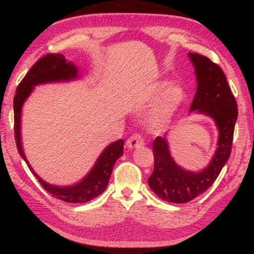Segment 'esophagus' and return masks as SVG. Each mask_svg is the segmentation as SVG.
<instances>
[{
    "mask_svg": "<svg viewBox=\"0 0 254 254\" xmlns=\"http://www.w3.org/2000/svg\"><path fill=\"white\" fill-rule=\"evenodd\" d=\"M126 145L129 148H137V147H142L144 145V140L143 137L139 133H134L131 136L129 137L126 142Z\"/></svg>",
    "mask_w": 254,
    "mask_h": 254,
    "instance_id": "esophagus-1",
    "label": "esophagus"
}]
</instances>
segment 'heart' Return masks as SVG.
<instances>
[{
    "label": "heart",
    "instance_id": "obj_1",
    "mask_svg": "<svg viewBox=\"0 0 254 254\" xmlns=\"http://www.w3.org/2000/svg\"><path fill=\"white\" fill-rule=\"evenodd\" d=\"M186 96V90L179 84L170 86L168 81H160L151 92V101L157 104L148 117L149 126L153 129L165 128L172 122Z\"/></svg>",
    "mask_w": 254,
    "mask_h": 254
}]
</instances>
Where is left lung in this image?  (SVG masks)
I'll return each mask as SVG.
<instances>
[{"label": "left lung", "mask_w": 254, "mask_h": 254, "mask_svg": "<svg viewBox=\"0 0 254 254\" xmlns=\"http://www.w3.org/2000/svg\"><path fill=\"white\" fill-rule=\"evenodd\" d=\"M195 67L197 90L190 111L214 120L219 131L217 149L210 164L200 172H190L177 165L168 148L166 133L152 142L155 166L148 186L162 200L186 203L201 195L220 174L232 149L237 105L221 67L209 58L189 53Z\"/></svg>", "instance_id": "1"}]
</instances>
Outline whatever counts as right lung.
<instances>
[{
    "mask_svg": "<svg viewBox=\"0 0 254 254\" xmlns=\"http://www.w3.org/2000/svg\"><path fill=\"white\" fill-rule=\"evenodd\" d=\"M78 77L79 74L77 67L70 61H66L63 54H48L30 67L25 77L19 83L17 93L13 98L14 137H16V144L20 156L22 159H24L30 172L38 178V181L48 193L68 203L88 202L91 199H94L103 193L108 186L115 162L123 155L124 141L121 139L107 146L96 160L92 170L79 182L70 187L52 186L42 180L34 172L24 155V151H23L21 143V112L23 104L37 84L68 81Z\"/></svg>",
    "mask_w": 254,
    "mask_h": 254,
    "instance_id": "1",
    "label": "right lung"
}]
</instances>
